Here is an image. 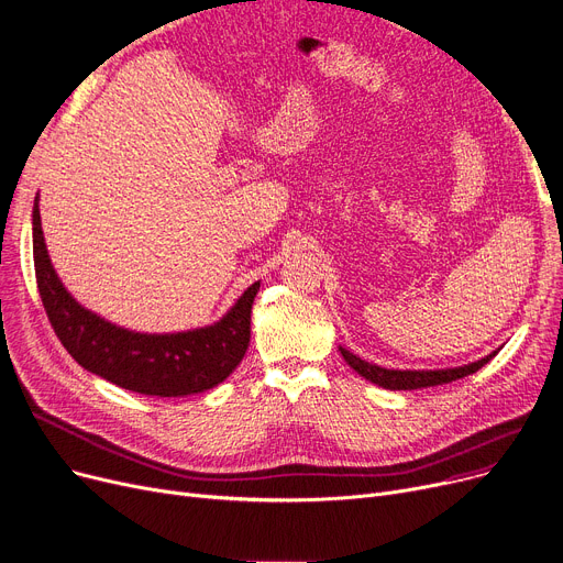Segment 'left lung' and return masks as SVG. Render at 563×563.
<instances>
[{
  "label": "left lung",
  "instance_id": "left-lung-1",
  "mask_svg": "<svg viewBox=\"0 0 563 563\" xmlns=\"http://www.w3.org/2000/svg\"><path fill=\"white\" fill-rule=\"evenodd\" d=\"M343 358L350 363V368H354L361 377H366L368 382L382 386V388H390V390H413V388H427V386H439V384H450L454 379H461L466 375L477 373L484 363H488L495 352H490L488 356L468 363V366H459V368H445V371H390V368H382L375 366V363H368L358 358L356 354L347 352L345 347H339Z\"/></svg>",
  "mask_w": 563,
  "mask_h": 563
}]
</instances>
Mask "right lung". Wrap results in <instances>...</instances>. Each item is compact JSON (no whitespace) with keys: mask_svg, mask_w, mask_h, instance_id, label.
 I'll return each instance as SVG.
<instances>
[{"mask_svg":"<svg viewBox=\"0 0 563 563\" xmlns=\"http://www.w3.org/2000/svg\"><path fill=\"white\" fill-rule=\"evenodd\" d=\"M33 266L43 307L63 347L81 368L107 382L158 398H181L224 382L250 345L254 282L216 324L177 334H139L84 309L65 290L49 261L38 200L33 205Z\"/></svg>","mask_w":563,"mask_h":563,"instance_id":"add662e5","label":"right lung"}]
</instances>
